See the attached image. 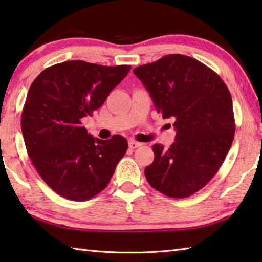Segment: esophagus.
I'll return each instance as SVG.
<instances>
[{
    "label": "esophagus",
    "instance_id": "1",
    "mask_svg": "<svg viewBox=\"0 0 262 262\" xmlns=\"http://www.w3.org/2000/svg\"><path fill=\"white\" fill-rule=\"evenodd\" d=\"M140 145H141L140 143H137V141H135V140H130V141H128V147L132 148V149L139 147Z\"/></svg>",
    "mask_w": 262,
    "mask_h": 262
}]
</instances>
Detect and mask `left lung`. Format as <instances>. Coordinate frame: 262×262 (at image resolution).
Here are the masks:
<instances>
[{"mask_svg": "<svg viewBox=\"0 0 262 262\" xmlns=\"http://www.w3.org/2000/svg\"><path fill=\"white\" fill-rule=\"evenodd\" d=\"M164 118L174 119L168 149L153 145L154 160L145 177L154 189L174 199L188 197L220 169L232 145V98L221 76L194 58L168 54L134 70Z\"/></svg>", "mask_w": 262, "mask_h": 262, "instance_id": "obj_1", "label": "left lung"}]
</instances>
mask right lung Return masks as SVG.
Returning <instances> with one entry per match:
<instances>
[{"instance_id": "obj_1", "label": "right lung", "mask_w": 262, "mask_h": 262, "mask_svg": "<svg viewBox=\"0 0 262 262\" xmlns=\"http://www.w3.org/2000/svg\"><path fill=\"white\" fill-rule=\"evenodd\" d=\"M130 68L72 60L46 68L30 87L20 123L24 143L34 168L60 196L85 201L109 184L127 141L119 135L94 138L81 119L100 108Z\"/></svg>"}]
</instances>
